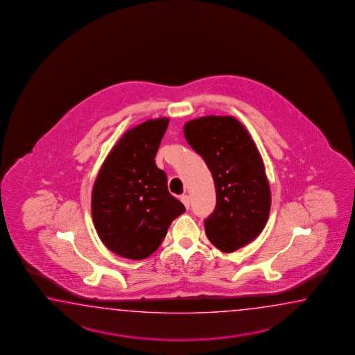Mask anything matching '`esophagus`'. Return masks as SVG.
<instances>
[{
	"label": "esophagus",
	"mask_w": 355,
	"mask_h": 355,
	"mask_svg": "<svg viewBox=\"0 0 355 355\" xmlns=\"http://www.w3.org/2000/svg\"><path fill=\"white\" fill-rule=\"evenodd\" d=\"M180 200L182 202V204L185 205V208L189 209V207H190V198H189L188 194H184V196H181Z\"/></svg>",
	"instance_id": "34e87169"
}]
</instances>
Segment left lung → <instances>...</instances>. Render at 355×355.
Returning a JSON list of instances; mask_svg holds the SVG:
<instances>
[{
    "label": "left lung",
    "mask_w": 355,
    "mask_h": 355,
    "mask_svg": "<svg viewBox=\"0 0 355 355\" xmlns=\"http://www.w3.org/2000/svg\"><path fill=\"white\" fill-rule=\"evenodd\" d=\"M184 136L211 170L217 203L204 220L209 241L234 252L255 240L270 211V187L249 132L234 116L209 115L188 121Z\"/></svg>",
    "instance_id": "obj_1"
}]
</instances>
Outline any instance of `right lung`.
<instances>
[{
    "instance_id": "1",
    "label": "right lung",
    "mask_w": 355,
    "mask_h": 355,
    "mask_svg": "<svg viewBox=\"0 0 355 355\" xmlns=\"http://www.w3.org/2000/svg\"><path fill=\"white\" fill-rule=\"evenodd\" d=\"M167 125V118H159L127 130L94 184V225L103 243L119 257H150L171 222L185 211L184 204L170 194L166 174L155 162Z\"/></svg>"
}]
</instances>
